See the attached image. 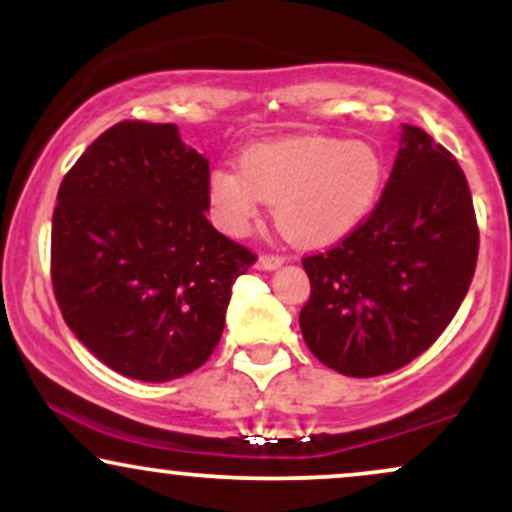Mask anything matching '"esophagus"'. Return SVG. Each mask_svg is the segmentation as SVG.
<instances>
[{
    "label": "esophagus",
    "mask_w": 512,
    "mask_h": 512,
    "mask_svg": "<svg viewBox=\"0 0 512 512\" xmlns=\"http://www.w3.org/2000/svg\"><path fill=\"white\" fill-rule=\"evenodd\" d=\"M286 260L279 255H260L257 257V269H264V272H274V269H279L281 264Z\"/></svg>",
    "instance_id": "esophagus-1"
}]
</instances>
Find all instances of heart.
<instances>
[{
	"mask_svg": "<svg viewBox=\"0 0 512 512\" xmlns=\"http://www.w3.org/2000/svg\"><path fill=\"white\" fill-rule=\"evenodd\" d=\"M385 178V158L366 139L293 137L250 146L238 173L214 170L207 199L211 219L231 236L248 231L264 202L291 243L327 248L368 219Z\"/></svg>",
	"mask_w": 512,
	"mask_h": 512,
	"instance_id": "heart-1",
	"label": "heart"
}]
</instances>
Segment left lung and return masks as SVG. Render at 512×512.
Here are the masks:
<instances>
[{
	"mask_svg": "<svg viewBox=\"0 0 512 512\" xmlns=\"http://www.w3.org/2000/svg\"><path fill=\"white\" fill-rule=\"evenodd\" d=\"M477 252L462 168L424 129L402 125L395 166L368 221L337 248L303 260L305 344L349 378L407 366L455 317Z\"/></svg>",
	"mask_w": 512,
	"mask_h": 512,
	"instance_id": "obj_1",
	"label": "left lung"
}]
</instances>
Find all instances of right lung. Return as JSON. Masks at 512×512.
I'll list each match as a JSON object with an SVG mask.
<instances>
[{
	"instance_id": "right-lung-1",
	"label": "right lung",
	"mask_w": 512,
	"mask_h": 512,
	"mask_svg": "<svg viewBox=\"0 0 512 512\" xmlns=\"http://www.w3.org/2000/svg\"><path fill=\"white\" fill-rule=\"evenodd\" d=\"M209 161L178 125L117 122L64 175L52 214V286L98 361L144 383L202 366L231 289L255 264L207 221Z\"/></svg>"
}]
</instances>
